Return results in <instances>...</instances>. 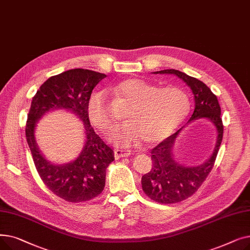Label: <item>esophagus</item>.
Listing matches in <instances>:
<instances>
[{
	"instance_id": "esophagus-1",
	"label": "esophagus",
	"mask_w": 250,
	"mask_h": 250,
	"mask_svg": "<svg viewBox=\"0 0 250 250\" xmlns=\"http://www.w3.org/2000/svg\"><path fill=\"white\" fill-rule=\"evenodd\" d=\"M130 155V152L129 151H126V150H120V149H116L114 150V157L115 159H118V158H123V157H127Z\"/></svg>"
}]
</instances>
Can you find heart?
Wrapping results in <instances>:
<instances>
[{"instance_id":"obj_1","label":"heart","mask_w":250,"mask_h":250,"mask_svg":"<svg viewBox=\"0 0 250 250\" xmlns=\"http://www.w3.org/2000/svg\"><path fill=\"white\" fill-rule=\"evenodd\" d=\"M109 91L128 103L125 112L126 122L111 134L112 141L120 146H129L140 139L149 145L163 141L185 121L190 107L189 99L181 89L157 88L138 78L126 79ZM87 115L101 132L111 129L114 121L104 90L92 92L87 101Z\"/></svg>"}]
</instances>
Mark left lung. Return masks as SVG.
I'll list each match as a JSON object with an SVG mask.
<instances>
[{"mask_svg":"<svg viewBox=\"0 0 250 250\" xmlns=\"http://www.w3.org/2000/svg\"><path fill=\"white\" fill-rule=\"evenodd\" d=\"M154 74L175 75L185 81L191 89L194 97V110L188 123L200 118H208L214 124L217 132V142L213 154L208 160L199 166H182L174 160L173 146L183 127L151 150L153 167L150 172L142 177L143 190L151 200L157 203L175 204L191 196L212 171L223 140L224 126L217 96L205 83L186 73L173 69L154 72Z\"/></svg>","mask_w":250,"mask_h":250,"instance_id":"1","label":"left lung"}]
</instances>
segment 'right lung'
I'll use <instances>...</instances> for the list:
<instances>
[{
    "label": "right lung",
    "instance_id": "obj_1",
    "mask_svg": "<svg viewBox=\"0 0 250 250\" xmlns=\"http://www.w3.org/2000/svg\"><path fill=\"white\" fill-rule=\"evenodd\" d=\"M106 75L84 69H73L52 76L39 87L32 98L26 122V140L37 172L44 185L59 198L82 203L99 195L105 186L113 151L95 134L87 115V101L95 86ZM65 109L75 113L84 124L85 146L78 158L67 165H54L39 151L34 129L36 123L49 110Z\"/></svg>",
    "mask_w": 250,
    "mask_h": 250
}]
</instances>
